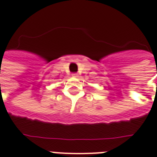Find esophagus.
Wrapping results in <instances>:
<instances>
[{"mask_svg": "<svg viewBox=\"0 0 157 157\" xmlns=\"http://www.w3.org/2000/svg\"><path fill=\"white\" fill-rule=\"evenodd\" d=\"M72 77H74V78H78V74H72Z\"/></svg>", "mask_w": 157, "mask_h": 157, "instance_id": "1", "label": "esophagus"}]
</instances>
